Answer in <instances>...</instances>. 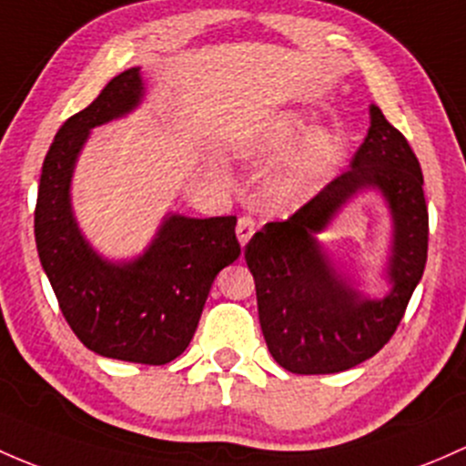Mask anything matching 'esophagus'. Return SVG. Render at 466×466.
Instances as JSON below:
<instances>
[{
  "mask_svg": "<svg viewBox=\"0 0 466 466\" xmlns=\"http://www.w3.org/2000/svg\"><path fill=\"white\" fill-rule=\"evenodd\" d=\"M254 229H257V223H254V218H249V217H241V218H238V223H237V237H238V243H241L243 248H246L249 238H252Z\"/></svg>",
  "mask_w": 466,
  "mask_h": 466,
  "instance_id": "esophagus-1",
  "label": "esophagus"
}]
</instances>
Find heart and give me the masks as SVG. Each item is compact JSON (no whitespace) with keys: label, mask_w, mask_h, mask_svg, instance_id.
Returning a JSON list of instances; mask_svg holds the SVG:
<instances>
[{"label":"heart","mask_w":466,"mask_h":466,"mask_svg":"<svg viewBox=\"0 0 466 466\" xmlns=\"http://www.w3.org/2000/svg\"><path fill=\"white\" fill-rule=\"evenodd\" d=\"M310 125L299 114H281L257 134L248 136L237 147L238 156L249 163H268L281 158L283 154L305 138ZM344 154V140L335 131H317L309 136L301 149L288 160L272 180V196L281 205H297L310 198L332 176Z\"/></svg>","instance_id":"obj_1"}]
</instances>
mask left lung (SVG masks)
<instances>
[{"instance_id": "1", "label": "left lung", "mask_w": 466, "mask_h": 466, "mask_svg": "<svg viewBox=\"0 0 466 466\" xmlns=\"http://www.w3.org/2000/svg\"><path fill=\"white\" fill-rule=\"evenodd\" d=\"M424 176L404 136L370 105V127L350 167L288 220L263 225L246 261L257 286L258 321L270 355L297 375L349 370L384 349L422 279L429 248ZM377 188L394 218L391 290L364 298L331 266L316 241L355 193Z\"/></svg>"}]
</instances>
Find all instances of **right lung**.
Returning <instances> with one entry per match:
<instances>
[{
    "instance_id": "1",
    "label": "right lung",
    "mask_w": 466,
    "mask_h": 466,
    "mask_svg": "<svg viewBox=\"0 0 466 466\" xmlns=\"http://www.w3.org/2000/svg\"><path fill=\"white\" fill-rule=\"evenodd\" d=\"M143 96L140 66L127 68L60 127L39 176L35 243L62 315L86 349L160 366L187 349L214 279L241 246L237 217L167 214L149 248L120 263L102 258L82 237L71 208L77 156L93 127L131 114Z\"/></svg>"
}]
</instances>
